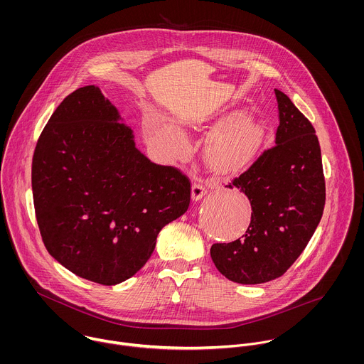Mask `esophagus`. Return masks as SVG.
<instances>
[{
    "mask_svg": "<svg viewBox=\"0 0 364 364\" xmlns=\"http://www.w3.org/2000/svg\"><path fill=\"white\" fill-rule=\"evenodd\" d=\"M205 193H206V186L203 185V181H200V179L195 181L192 185V199L200 200Z\"/></svg>",
    "mask_w": 364,
    "mask_h": 364,
    "instance_id": "34e87169",
    "label": "esophagus"
}]
</instances>
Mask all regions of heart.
<instances>
[{
  "label": "heart",
  "instance_id": "b5f03b06",
  "mask_svg": "<svg viewBox=\"0 0 364 364\" xmlns=\"http://www.w3.org/2000/svg\"><path fill=\"white\" fill-rule=\"evenodd\" d=\"M149 137L166 156H181L186 151V140L173 124L154 120L149 126ZM262 133L250 119L240 117L218 129L206 147L208 166L221 175H228L245 168L259 147Z\"/></svg>",
  "mask_w": 364,
  "mask_h": 364
}]
</instances>
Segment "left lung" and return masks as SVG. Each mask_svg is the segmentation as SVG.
<instances>
[{"label": "left lung", "mask_w": 364, "mask_h": 364, "mask_svg": "<svg viewBox=\"0 0 364 364\" xmlns=\"http://www.w3.org/2000/svg\"><path fill=\"white\" fill-rule=\"evenodd\" d=\"M274 94L279 109L274 146L228 185L250 199L251 223L241 238L210 248L218 272L241 284L266 283L286 273L311 240L325 206L315 129L286 94L279 90Z\"/></svg>", "instance_id": "1"}]
</instances>
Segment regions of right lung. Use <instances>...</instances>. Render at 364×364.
<instances>
[{"instance_id":"obj_1","label":"right lung","mask_w":364,"mask_h":364,"mask_svg":"<svg viewBox=\"0 0 364 364\" xmlns=\"http://www.w3.org/2000/svg\"><path fill=\"white\" fill-rule=\"evenodd\" d=\"M101 90L71 92L53 112L32 159L43 244L74 274L113 286L150 259L159 231L191 203V181L156 165Z\"/></svg>"}]
</instances>
